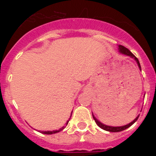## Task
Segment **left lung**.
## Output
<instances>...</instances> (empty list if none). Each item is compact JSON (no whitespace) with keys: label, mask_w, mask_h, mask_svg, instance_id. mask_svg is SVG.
Here are the masks:
<instances>
[{"label":"left lung","mask_w":156,"mask_h":156,"mask_svg":"<svg viewBox=\"0 0 156 156\" xmlns=\"http://www.w3.org/2000/svg\"><path fill=\"white\" fill-rule=\"evenodd\" d=\"M118 49H119V52H121V53L124 54V55H126V56H130V57L134 59V60L136 61V62H137V64H138V68L140 69V70H141V66H140V63H139V61H138V58H137V57H136V56H134V55H133V54L132 53V52L128 49V48H126V47H124V46H122V45H119ZM92 116H93V118H94V120H95V123L97 124V126H99V127H100L101 129H104V130L109 131V132H120V131L125 130V129H126L127 128H129V126H132V125H133V124L137 120H138L139 115H138V116H137V117H136V118L132 121V122L129 123L128 125H126V126H116H116H106V125L101 123L100 121H98L97 119L95 118V116H94V115H93V113H92Z\"/></svg>","instance_id":"left-lung-1"}]
</instances>
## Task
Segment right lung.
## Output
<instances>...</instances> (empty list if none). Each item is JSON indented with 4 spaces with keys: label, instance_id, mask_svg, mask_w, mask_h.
Masks as SVG:
<instances>
[{
    "label": "right lung",
    "instance_id": "obj_1",
    "mask_svg": "<svg viewBox=\"0 0 156 156\" xmlns=\"http://www.w3.org/2000/svg\"><path fill=\"white\" fill-rule=\"evenodd\" d=\"M72 112H73V111H72ZM71 116H72V114H71ZM70 116V117H71ZM69 120H70V118L69 119L68 121H67V122H66V126L68 125L69 121ZM64 129H65V126H63L62 128H61L60 129H58V130H52V131H42L41 133H44V134H52V133H58V132H60V131L63 130Z\"/></svg>",
    "mask_w": 156,
    "mask_h": 156
}]
</instances>
